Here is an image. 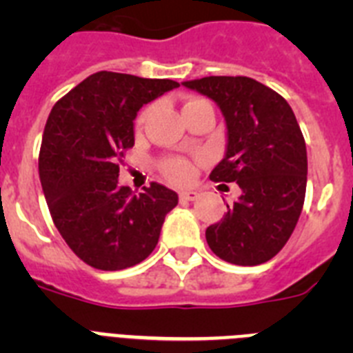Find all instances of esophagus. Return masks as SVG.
<instances>
[{"label":"esophagus","instance_id":"34e87169","mask_svg":"<svg viewBox=\"0 0 353 353\" xmlns=\"http://www.w3.org/2000/svg\"><path fill=\"white\" fill-rule=\"evenodd\" d=\"M198 192L196 191H182L180 192V201L182 203H189V201H196L198 199Z\"/></svg>","mask_w":353,"mask_h":353}]
</instances>
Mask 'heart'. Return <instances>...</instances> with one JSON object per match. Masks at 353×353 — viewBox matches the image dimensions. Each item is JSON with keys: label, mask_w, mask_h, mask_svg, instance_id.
<instances>
[{"label": "heart", "mask_w": 353, "mask_h": 353, "mask_svg": "<svg viewBox=\"0 0 353 353\" xmlns=\"http://www.w3.org/2000/svg\"><path fill=\"white\" fill-rule=\"evenodd\" d=\"M146 117H148V111H145V113L139 117V123H143V121L146 120ZM162 170L168 174V179H171L173 182L185 183L192 179L191 164L187 161H183V159H170V161L164 162Z\"/></svg>", "instance_id": "1"}]
</instances>
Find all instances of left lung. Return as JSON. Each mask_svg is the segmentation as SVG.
I'll use <instances>...</instances> for the list:
<instances>
[{"instance_id": "1", "label": "left lung", "mask_w": 353, "mask_h": 353, "mask_svg": "<svg viewBox=\"0 0 353 353\" xmlns=\"http://www.w3.org/2000/svg\"><path fill=\"white\" fill-rule=\"evenodd\" d=\"M182 84L212 99L226 123V152L210 179L240 187L221 223L207 228L208 245L230 263H265L285 248L304 205L307 154L297 118L279 93L251 77Z\"/></svg>"}]
</instances>
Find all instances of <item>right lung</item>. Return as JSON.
<instances>
[{"mask_svg": "<svg viewBox=\"0 0 353 353\" xmlns=\"http://www.w3.org/2000/svg\"><path fill=\"white\" fill-rule=\"evenodd\" d=\"M179 83L97 72L56 102L43 129L39 173L49 212L68 248L93 269L121 270L154 251L179 194L161 183L139 196L118 183L134 146L138 111Z\"/></svg>", "mask_w": 353, "mask_h": 353, "instance_id": "right-lung-1", "label": "right lung"}]
</instances>
